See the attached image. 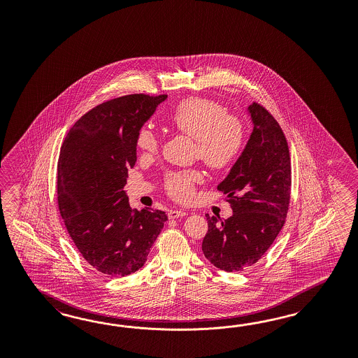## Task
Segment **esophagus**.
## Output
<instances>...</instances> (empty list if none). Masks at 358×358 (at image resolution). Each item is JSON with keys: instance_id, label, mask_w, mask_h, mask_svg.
I'll return each mask as SVG.
<instances>
[{"instance_id": "1", "label": "esophagus", "mask_w": 358, "mask_h": 358, "mask_svg": "<svg viewBox=\"0 0 358 358\" xmlns=\"http://www.w3.org/2000/svg\"><path fill=\"white\" fill-rule=\"evenodd\" d=\"M186 215H187V213H185V211H181V210H171V211L168 213V217H169V219H176V217H186Z\"/></svg>"}]
</instances>
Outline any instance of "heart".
<instances>
[{
    "mask_svg": "<svg viewBox=\"0 0 358 358\" xmlns=\"http://www.w3.org/2000/svg\"><path fill=\"white\" fill-rule=\"evenodd\" d=\"M169 126L195 141V155L214 169L226 168L238 157L244 141L243 123L228 115L226 106L208 98L190 97L181 101L169 114ZM159 136L143 127L135 145L143 155H152L159 148ZM201 181L196 171H181L168 174L166 189L177 201H189L194 185Z\"/></svg>",
    "mask_w": 358,
    "mask_h": 358,
    "instance_id": "1",
    "label": "heart"
}]
</instances>
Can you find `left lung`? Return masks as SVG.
<instances>
[{
  "instance_id": "obj_1",
  "label": "left lung",
  "mask_w": 358,
  "mask_h": 358,
  "mask_svg": "<svg viewBox=\"0 0 358 358\" xmlns=\"http://www.w3.org/2000/svg\"><path fill=\"white\" fill-rule=\"evenodd\" d=\"M253 131L217 190L226 194L232 215L208 217L202 243L207 260L224 271H241L260 260L278 236L290 201L292 165L287 141L265 108H247Z\"/></svg>"
}]
</instances>
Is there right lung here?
I'll return each instance as SVG.
<instances>
[{
  "label": "right lung",
  "instance_id": "right-lung-1",
  "mask_svg": "<svg viewBox=\"0 0 358 358\" xmlns=\"http://www.w3.org/2000/svg\"><path fill=\"white\" fill-rule=\"evenodd\" d=\"M166 97L103 102L77 120L60 150V215L83 257L111 277L141 269L168 220L160 210H132L124 190L136 163V135Z\"/></svg>",
  "mask_w": 358,
  "mask_h": 358
}]
</instances>
